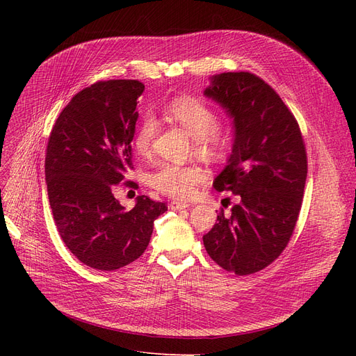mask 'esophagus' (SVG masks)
<instances>
[{
    "mask_svg": "<svg viewBox=\"0 0 356 356\" xmlns=\"http://www.w3.org/2000/svg\"><path fill=\"white\" fill-rule=\"evenodd\" d=\"M168 207H170V209H173V211H180V209L189 208V203L188 202H180V200H172Z\"/></svg>",
    "mask_w": 356,
    "mask_h": 356,
    "instance_id": "1",
    "label": "esophagus"
}]
</instances>
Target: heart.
I'll return each instance as SVG.
<instances>
[{"label":"heart","instance_id":"heart-1","mask_svg":"<svg viewBox=\"0 0 356 356\" xmlns=\"http://www.w3.org/2000/svg\"><path fill=\"white\" fill-rule=\"evenodd\" d=\"M167 114L189 131L195 138L197 154L212 160L227 154L231 144L229 134L219 127L218 111L208 102L195 97H180L167 105ZM156 129V120L149 115H145L138 124L134 148L141 157H147L152 152ZM203 180V170L195 164L164 163L149 175V184L157 192L175 199H189Z\"/></svg>","mask_w":356,"mask_h":356}]
</instances>
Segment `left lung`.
Instances as JSON below:
<instances>
[{"label":"left lung","mask_w":356,"mask_h":356,"mask_svg":"<svg viewBox=\"0 0 356 356\" xmlns=\"http://www.w3.org/2000/svg\"><path fill=\"white\" fill-rule=\"evenodd\" d=\"M204 95L234 118L232 154L213 188L239 202L231 213L219 211L203 244L223 270L254 274L280 257L294 232L307 177L305 140L283 99L254 73H220Z\"/></svg>","instance_id":"obj_1"}]
</instances>
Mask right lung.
<instances>
[{
    "instance_id": "add662e5",
    "label": "right lung",
    "mask_w": 356,
    "mask_h": 356,
    "mask_svg": "<svg viewBox=\"0 0 356 356\" xmlns=\"http://www.w3.org/2000/svg\"><path fill=\"white\" fill-rule=\"evenodd\" d=\"M144 83L99 81L82 89L56 120L46 149V183L53 219L69 251L85 266L114 271L143 255L154 220L167 204L138 196L125 211L114 192L134 170L131 141Z\"/></svg>"
}]
</instances>
